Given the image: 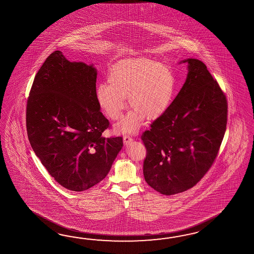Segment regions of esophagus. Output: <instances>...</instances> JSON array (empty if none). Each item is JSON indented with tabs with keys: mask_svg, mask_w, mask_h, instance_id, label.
<instances>
[{
	"mask_svg": "<svg viewBox=\"0 0 254 254\" xmlns=\"http://www.w3.org/2000/svg\"><path fill=\"white\" fill-rule=\"evenodd\" d=\"M123 140H124V144L125 145H128L132 140H133V138L131 137L130 136H124V137H123Z\"/></svg>",
	"mask_w": 254,
	"mask_h": 254,
	"instance_id": "1",
	"label": "esophagus"
}]
</instances>
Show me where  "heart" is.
Instances as JSON below:
<instances>
[{
  "mask_svg": "<svg viewBox=\"0 0 254 254\" xmlns=\"http://www.w3.org/2000/svg\"><path fill=\"white\" fill-rule=\"evenodd\" d=\"M108 82L96 88V99L105 115L113 120L122 117L128 97L134 107L116 127L121 133H132L140 127L144 117L154 119L168 108L173 99L175 77L163 62L138 59L112 66Z\"/></svg>",
  "mask_w": 254,
  "mask_h": 254,
  "instance_id": "obj_1",
  "label": "heart"
}]
</instances>
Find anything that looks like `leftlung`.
I'll use <instances>...</instances> for the list:
<instances>
[{"instance_id": "left-lung-1", "label": "left lung", "mask_w": 254, "mask_h": 254, "mask_svg": "<svg viewBox=\"0 0 254 254\" xmlns=\"http://www.w3.org/2000/svg\"><path fill=\"white\" fill-rule=\"evenodd\" d=\"M179 93L141 136L147 149L145 181L165 195L195 186L210 169L227 127L226 95L203 62L186 59Z\"/></svg>"}]
</instances>
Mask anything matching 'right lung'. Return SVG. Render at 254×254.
I'll return each instance as SVG.
<instances>
[{
	"label": "right lung",
	"mask_w": 254,
	"mask_h": 254,
	"mask_svg": "<svg viewBox=\"0 0 254 254\" xmlns=\"http://www.w3.org/2000/svg\"><path fill=\"white\" fill-rule=\"evenodd\" d=\"M97 70L68 62L62 51L37 71L26 105L32 149L61 186L85 191L105 179L123 147L122 136L104 137L109 121L96 99Z\"/></svg>",
	"instance_id": "add662e5"
}]
</instances>
